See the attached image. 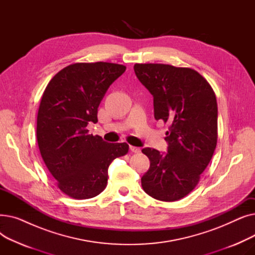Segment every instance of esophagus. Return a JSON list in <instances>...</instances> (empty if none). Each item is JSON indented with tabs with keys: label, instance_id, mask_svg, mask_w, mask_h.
Here are the masks:
<instances>
[{
	"label": "esophagus",
	"instance_id": "esophagus-1",
	"mask_svg": "<svg viewBox=\"0 0 255 255\" xmlns=\"http://www.w3.org/2000/svg\"><path fill=\"white\" fill-rule=\"evenodd\" d=\"M130 151L132 153H140V149L137 148V146H134V145H130Z\"/></svg>",
	"mask_w": 255,
	"mask_h": 255
}]
</instances>
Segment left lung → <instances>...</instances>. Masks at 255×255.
Here are the masks:
<instances>
[{
	"instance_id": "left-lung-1",
	"label": "left lung",
	"mask_w": 255,
	"mask_h": 255,
	"mask_svg": "<svg viewBox=\"0 0 255 255\" xmlns=\"http://www.w3.org/2000/svg\"><path fill=\"white\" fill-rule=\"evenodd\" d=\"M134 72L154 97L155 119L169 124L166 154L141 150L151 163L141 178L142 189L155 199L176 202L195 188L215 151V93L203 75L187 67L135 64Z\"/></svg>"
}]
</instances>
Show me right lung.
<instances>
[{"instance_id":"right-lung-1","label":"right lung","mask_w":255,"mask_h":255,"mask_svg":"<svg viewBox=\"0 0 255 255\" xmlns=\"http://www.w3.org/2000/svg\"><path fill=\"white\" fill-rule=\"evenodd\" d=\"M125 70L124 65L107 62L71 64L43 92L37 116L38 146L59 189L69 197L100 194L113 160L128 153V143L105 142L87 129L89 122H98L102 98Z\"/></svg>"}]
</instances>
